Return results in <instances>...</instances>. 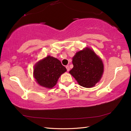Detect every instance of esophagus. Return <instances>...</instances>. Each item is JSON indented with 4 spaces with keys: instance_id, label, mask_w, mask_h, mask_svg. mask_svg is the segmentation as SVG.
I'll list each match as a JSON object with an SVG mask.
<instances>
[{
    "instance_id": "obj_1",
    "label": "esophagus",
    "mask_w": 131,
    "mask_h": 131,
    "mask_svg": "<svg viewBox=\"0 0 131 131\" xmlns=\"http://www.w3.org/2000/svg\"><path fill=\"white\" fill-rule=\"evenodd\" d=\"M66 67V69H67V71H68H68H69V69H70L69 67L68 66H67Z\"/></svg>"
}]
</instances>
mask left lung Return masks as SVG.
I'll list each match as a JSON object with an SVG mask.
<instances>
[{"mask_svg":"<svg viewBox=\"0 0 131 131\" xmlns=\"http://www.w3.org/2000/svg\"><path fill=\"white\" fill-rule=\"evenodd\" d=\"M73 68L69 73L78 84L91 88L100 81L104 71L102 60L89 47L78 51L73 57Z\"/></svg>","mask_w":131,"mask_h":131,"instance_id":"obj_1","label":"left lung"}]
</instances>
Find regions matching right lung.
Returning a JSON list of instances; mask_svg holds the SVG:
<instances>
[{"mask_svg":"<svg viewBox=\"0 0 131 131\" xmlns=\"http://www.w3.org/2000/svg\"><path fill=\"white\" fill-rule=\"evenodd\" d=\"M66 71V67L62 64L60 61L47 56L35 64L33 75L39 85L47 89H52L56 85L61 75Z\"/></svg>","mask_w":131,"mask_h":131,"instance_id":"add662e5","label":"right lung"}]
</instances>
